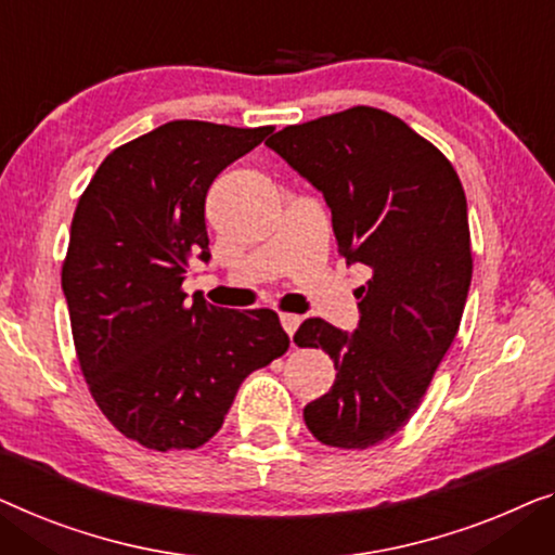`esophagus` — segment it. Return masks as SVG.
I'll return each instance as SVG.
<instances>
[{
	"instance_id": "1",
	"label": "esophagus",
	"mask_w": 555,
	"mask_h": 555,
	"mask_svg": "<svg viewBox=\"0 0 555 555\" xmlns=\"http://www.w3.org/2000/svg\"><path fill=\"white\" fill-rule=\"evenodd\" d=\"M279 319H281V326H284L288 337H292V334L299 330V324H301V317L299 314H288V311H286V314H281Z\"/></svg>"
}]
</instances>
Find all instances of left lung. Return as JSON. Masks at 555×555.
Here are the masks:
<instances>
[{"label":"left lung","mask_w":555,"mask_h":555,"mask_svg":"<svg viewBox=\"0 0 555 555\" xmlns=\"http://www.w3.org/2000/svg\"><path fill=\"white\" fill-rule=\"evenodd\" d=\"M322 193L347 263L370 269L359 324L307 319L299 347L324 349L337 379L304 408L319 442L372 448L400 433L455 339L473 279L467 201L450 160L377 107L288 125L267 140Z\"/></svg>","instance_id":"obj_1"}]
</instances>
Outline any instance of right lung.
<instances>
[{
	"mask_svg": "<svg viewBox=\"0 0 555 555\" xmlns=\"http://www.w3.org/2000/svg\"><path fill=\"white\" fill-rule=\"evenodd\" d=\"M271 130L166 122L115 147L75 208L62 292L77 359L103 415L151 450L208 442L241 382L288 349L276 311L181 288L191 259H210V183Z\"/></svg>",
	"mask_w": 555,
	"mask_h": 555,
	"instance_id": "right-lung-1",
	"label": "right lung"
}]
</instances>
